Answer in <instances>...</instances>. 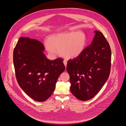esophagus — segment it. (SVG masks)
Listing matches in <instances>:
<instances>
[{
	"mask_svg": "<svg viewBox=\"0 0 126 126\" xmlns=\"http://www.w3.org/2000/svg\"><path fill=\"white\" fill-rule=\"evenodd\" d=\"M63 63H64V65H65L66 68V65H67V61L66 60H64L63 61Z\"/></svg>",
	"mask_w": 126,
	"mask_h": 126,
	"instance_id": "esophagus-1",
	"label": "esophagus"
}]
</instances>
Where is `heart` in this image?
<instances>
[{"mask_svg": "<svg viewBox=\"0 0 126 126\" xmlns=\"http://www.w3.org/2000/svg\"><path fill=\"white\" fill-rule=\"evenodd\" d=\"M86 39L81 32L73 31L54 34L45 42L48 53L55 56L60 50L61 55L66 59H74L79 56L84 51Z\"/></svg>", "mask_w": 126, "mask_h": 126, "instance_id": "obj_1", "label": "heart"}]
</instances>
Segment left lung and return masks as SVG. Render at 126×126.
Listing matches in <instances>:
<instances>
[{
  "instance_id": "obj_1",
  "label": "left lung",
  "mask_w": 126,
  "mask_h": 126,
  "mask_svg": "<svg viewBox=\"0 0 126 126\" xmlns=\"http://www.w3.org/2000/svg\"><path fill=\"white\" fill-rule=\"evenodd\" d=\"M91 44L79 56L69 60L66 70L72 94L81 101L91 99L108 80L111 67L110 45L101 32L95 31Z\"/></svg>"
}]
</instances>
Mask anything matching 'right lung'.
I'll use <instances>...</instances> for the list:
<instances>
[{"mask_svg": "<svg viewBox=\"0 0 126 126\" xmlns=\"http://www.w3.org/2000/svg\"><path fill=\"white\" fill-rule=\"evenodd\" d=\"M42 43L20 37L13 52V62L18 84L33 100L45 101L53 93L60 74L65 69L63 60H48Z\"/></svg>", "mask_w": 126, "mask_h": 126, "instance_id": "add662e5", "label": "right lung"}]
</instances>
